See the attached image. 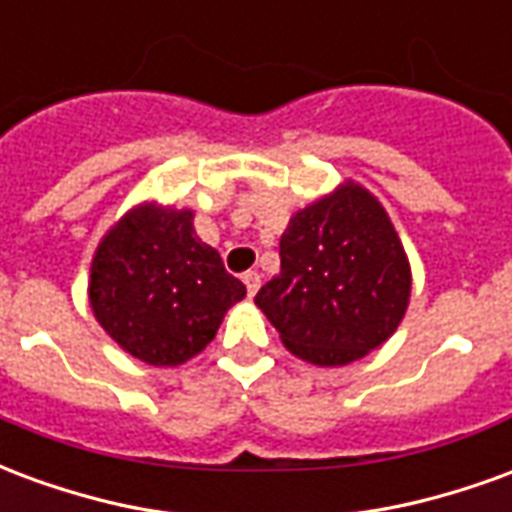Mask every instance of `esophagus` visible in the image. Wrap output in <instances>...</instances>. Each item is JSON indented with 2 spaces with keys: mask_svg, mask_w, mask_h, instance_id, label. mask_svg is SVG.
<instances>
[{
  "mask_svg": "<svg viewBox=\"0 0 512 512\" xmlns=\"http://www.w3.org/2000/svg\"><path fill=\"white\" fill-rule=\"evenodd\" d=\"M244 285L246 290H249V296H255L257 288H260V274H257V271H246Z\"/></svg>",
  "mask_w": 512,
  "mask_h": 512,
  "instance_id": "1",
  "label": "esophagus"
}]
</instances>
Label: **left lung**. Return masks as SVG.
Returning a JSON list of instances; mask_svg holds the SVG:
<instances>
[{
	"label": "left lung",
	"mask_w": 512,
	"mask_h": 512,
	"mask_svg": "<svg viewBox=\"0 0 512 512\" xmlns=\"http://www.w3.org/2000/svg\"><path fill=\"white\" fill-rule=\"evenodd\" d=\"M279 274L257 290L288 351L340 367L386 343L403 321L411 271L381 202L348 183L290 219Z\"/></svg>",
	"instance_id": "8db88e82"
}]
</instances>
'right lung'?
<instances>
[{
	"label": "right lung",
	"mask_w": 512,
	"mask_h": 512,
	"mask_svg": "<svg viewBox=\"0 0 512 512\" xmlns=\"http://www.w3.org/2000/svg\"><path fill=\"white\" fill-rule=\"evenodd\" d=\"M191 219V211L142 205L109 230L93 257L95 318L147 365L175 367L200 354L224 312L246 296Z\"/></svg>",
	"instance_id": "right-lung-1"
}]
</instances>
